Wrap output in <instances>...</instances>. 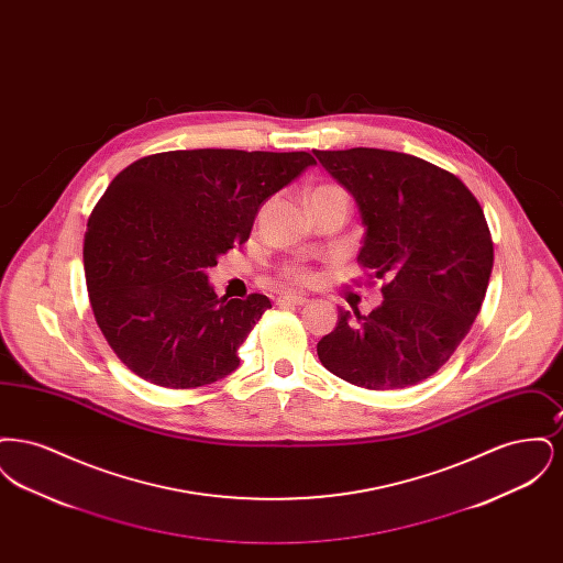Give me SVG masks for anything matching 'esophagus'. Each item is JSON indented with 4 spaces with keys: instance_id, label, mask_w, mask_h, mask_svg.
<instances>
[{
    "instance_id": "1",
    "label": "esophagus",
    "mask_w": 563,
    "mask_h": 563,
    "mask_svg": "<svg viewBox=\"0 0 563 563\" xmlns=\"http://www.w3.org/2000/svg\"><path fill=\"white\" fill-rule=\"evenodd\" d=\"M276 303L278 306H303V303H308V297L306 295L283 294L276 297Z\"/></svg>"
}]
</instances>
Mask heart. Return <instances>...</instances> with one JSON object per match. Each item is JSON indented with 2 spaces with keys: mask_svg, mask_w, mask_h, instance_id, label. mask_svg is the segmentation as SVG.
Returning <instances> with one entry per match:
<instances>
[{
  "mask_svg": "<svg viewBox=\"0 0 563 563\" xmlns=\"http://www.w3.org/2000/svg\"><path fill=\"white\" fill-rule=\"evenodd\" d=\"M319 191H344V189L338 188V186H321V188L314 189L312 194H319ZM283 276H285V280L295 283V285H308L314 278V274L310 269L303 268V266H287Z\"/></svg>",
  "mask_w": 563,
  "mask_h": 563,
  "instance_id": "heart-1",
  "label": "heart"
}]
</instances>
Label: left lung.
Here are the masks:
<instances>
[{
	"mask_svg": "<svg viewBox=\"0 0 563 563\" xmlns=\"http://www.w3.org/2000/svg\"><path fill=\"white\" fill-rule=\"evenodd\" d=\"M354 196L367 228L356 262L382 278L384 301L317 344L331 374L369 390L437 374L471 331L494 266L482 205L455 175L388 150H314Z\"/></svg>",
	"mask_w": 563,
	"mask_h": 563,
	"instance_id": "1",
	"label": "left lung"
}]
</instances>
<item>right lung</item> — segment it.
Wrapping results in <instances>:
<instances>
[{"label":"right lung","instance_id":"obj_1","mask_svg":"<svg viewBox=\"0 0 563 563\" xmlns=\"http://www.w3.org/2000/svg\"><path fill=\"white\" fill-rule=\"evenodd\" d=\"M312 164L308 152L177 150L115 175L88 219L84 272L97 324L133 374L198 388L239 367L242 342L272 303L217 297L207 269Z\"/></svg>","mask_w":563,"mask_h":563}]
</instances>
